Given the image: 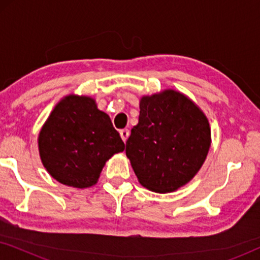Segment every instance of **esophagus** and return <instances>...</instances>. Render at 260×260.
I'll return each mask as SVG.
<instances>
[{
  "instance_id": "esophagus-1",
  "label": "esophagus",
  "mask_w": 260,
  "mask_h": 260,
  "mask_svg": "<svg viewBox=\"0 0 260 260\" xmlns=\"http://www.w3.org/2000/svg\"><path fill=\"white\" fill-rule=\"evenodd\" d=\"M129 130L127 129H123V130H120L119 131V135H120V137H122V140H123V142L124 143H125L126 142V140H127V137H129Z\"/></svg>"
}]
</instances>
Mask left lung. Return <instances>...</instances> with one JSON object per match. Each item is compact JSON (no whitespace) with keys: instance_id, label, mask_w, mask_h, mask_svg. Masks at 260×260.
<instances>
[{"instance_id":"obj_1","label":"left lung","mask_w":260,"mask_h":260,"mask_svg":"<svg viewBox=\"0 0 260 260\" xmlns=\"http://www.w3.org/2000/svg\"><path fill=\"white\" fill-rule=\"evenodd\" d=\"M211 142L204 111L186 94L167 88L142 95L138 124L131 129L125 154L142 186L172 193L197 175Z\"/></svg>"}]
</instances>
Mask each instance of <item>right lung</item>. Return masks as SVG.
Segmentation results:
<instances>
[{"label":"right lung","instance_id":"1","mask_svg":"<svg viewBox=\"0 0 260 260\" xmlns=\"http://www.w3.org/2000/svg\"><path fill=\"white\" fill-rule=\"evenodd\" d=\"M38 147L53 179L84 189L98 182L106 161L125 145L94 98L71 93L60 99L46 119Z\"/></svg>","mask_w":260,"mask_h":260}]
</instances>
